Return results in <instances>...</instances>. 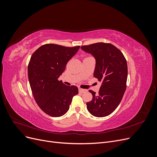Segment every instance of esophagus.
I'll use <instances>...</instances> for the list:
<instances>
[{
  "instance_id": "34e87169",
  "label": "esophagus",
  "mask_w": 157,
  "mask_h": 157,
  "mask_svg": "<svg viewBox=\"0 0 157 157\" xmlns=\"http://www.w3.org/2000/svg\"><path fill=\"white\" fill-rule=\"evenodd\" d=\"M78 91H79V92H80V93H84V92H86V90L79 88H78Z\"/></svg>"
}]
</instances>
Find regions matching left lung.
Masks as SVG:
<instances>
[{"label":"left lung","instance_id":"1","mask_svg":"<svg viewBox=\"0 0 157 157\" xmlns=\"http://www.w3.org/2000/svg\"><path fill=\"white\" fill-rule=\"evenodd\" d=\"M96 59L95 78L101 82L98 94L89 90L93 98L86 103L89 113L94 117H103L111 114L119 105L126 89L128 66L126 58L116 46L98 42L81 46Z\"/></svg>","mask_w":157,"mask_h":157}]
</instances>
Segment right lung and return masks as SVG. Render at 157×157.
<instances>
[{
    "instance_id": "add662e5",
    "label": "right lung",
    "mask_w": 157,
    "mask_h": 157,
    "mask_svg": "<svg viewBox=\"0 0 157 157\" xmlns=\"http://www.w3.org/2000/svg\"><path fill=\"white\" fill-rule=\"evenodd\" d=\"M79 48L46 44L31 56L28 77L33 97L39 107L51 117L65 115L73 96L78 93L77 86H66L58 78Z\"/></svg>"
}]
</instances>
